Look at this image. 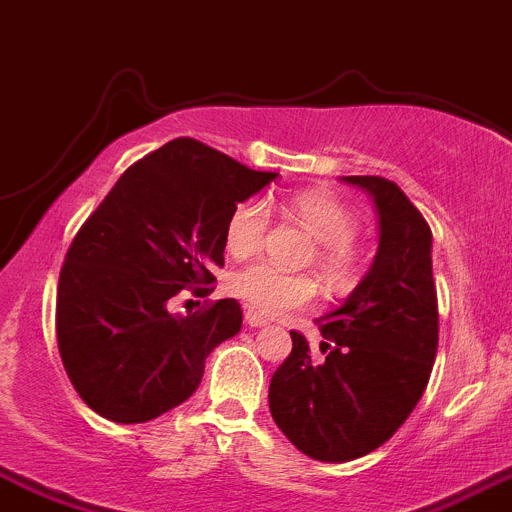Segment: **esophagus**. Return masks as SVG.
<instances>
[{
  "mask_svg": "<svg viewBox=\"0 0 512 512\" xmlns=\"http://www.w3.org/2000/svg\"><path fill=\"white\" fill-rule=\"evenodd\" d=\"M245 323L250 328H262V326H267V318H262V315L255 313V310H247V313H245Z\"/></svg>",
  "mask_w": 512,
  "mask_h": 512,
  "instance_id": "obj_1",
  "label": "esophagus"
}]
</instances>
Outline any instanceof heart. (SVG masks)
<instances>
[{
	"label": "heart",
	"instance_id": "heart-1",
	"mask_svg": "<svg viewBox=\"0 0 512 512\" xmlns=\"http://www.w3.org/2000/svg\"><path fill=\"white\" fill-rule=\"evenodd\" d=\"M290 219L315 237V255L310 260L321 270L331 288L343 290L353 283L358 267L356 232L358 217L341 197L323 186L295 189L285 199ZM270 232V207L265 199L252 197L240 202L229 214L224 245L232 257H247L265 245ZM242 303L267 318H280L293 310L308 308L318 295V285L303 272H285L270 262H252L229 280Z\"/></svg>",
	"mask_w": 512,
	"mask_h": 512
}]
</instances>
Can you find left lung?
<instances>
[{
	"label": "left lung",
	"mask_w": 512,
	"mask_h": 512,
	"mask_svg": "<svg viewBox=\"0 0 512 512\" xmlns=\"http://www.w3.org/2000/svg\"><path fill=\"white\" fill-rule=\"evenodd\" d=\"M371 194L379 252L364 283L318 318L321 361L303 333L270 381V414L303 455L348 462L374 452L407 422L427 389L439 341L432 229L384 176H343Z\"/></svg>",
	"instance_id": "left-lung-1"
}]
</instances>
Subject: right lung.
I'll list each match as a JSON object with an SVG mask.
<instances>
[{"mask_svg": "<svg viewBox=\"0 0 512 512\" xmlns=\"http://www.w3.org/2000/svg\"><path fill=\"white\" fill-rule=\"evenodd\" d=\"M278 174L174 138L123 171L68 247L55 333L70 384L100 417L141 424L197 391L204 361L240 333L234 298L171 315L181 290L204 298L224 265L234 207Z\"/></svg>", "mask_w": 512, "mask_h": 512, "instance_id": "add662e5", "label": "right lung"}]
</instances>
